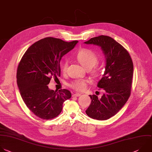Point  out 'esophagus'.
<instances>
[{
    "instance_id": "obj_1",
    "label": "esophagus",
    "mask_w": 152,
    "mask_h": 152,
    "mask_svg": "<svg viewBox=\"0 0 152 152\" xmlns=\"http://www.w3.org/2000/svg\"><path fill=\"white\" fill-rule=\"evenodd\" d=\"M80 95H81V94H78V93H76V94H74L73 95V96H80Z\"/></svg>"
}]
</instances>
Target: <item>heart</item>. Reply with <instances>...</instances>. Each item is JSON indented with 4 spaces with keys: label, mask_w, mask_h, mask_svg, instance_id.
<instances>
[{
    "label": "heart",
    "mask_w": 152,
    "mask_h": 152,
    "mask_svg": "<svg viewBox=\"0 0 152 152\" xmlns=\"http://www.w3.org/2000/svg\"><path fill=\"white\" fill-rule=\"evenodd\" d=\"M76 58L79 63L86 70L92 69L98 63V58L96 54L89 49H82L79 50L76 55ZM69 63L67 60H64L61 64V70L63 73H66L68 69ZM92 74L94 76H98L99 74V70L97 69H92ZM87 81L84 79H76L72 81L69 86L77 91H83L86 86Z\"/></svg>",
    "instance_id": "b5f03b06"
}]
</instances>
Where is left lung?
I'll use <instances>...</instances> for the list:
<instances>
[{"mask_svg":"<svg viewBox=\"0 0 152 152\" xmlns=\"http://www.w3.org/2000/svg\"><path fill=\"white\" fill-rule=\"evenodd\" d=\"M85 43L100 46L106 60L103 77L97 84L105 93L100 99L89 95L91 103L86 113L94 119L107 120L122 108L131 95L133 62L127 50L111 37L101 35Z\"/></svg>","mask_w":152,"mask_h":152,"instance_id":"obj_1","label":"left lung"}]
</instances>
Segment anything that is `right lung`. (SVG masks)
Instances as JSON below:
<instances>
[{"instance_id": "right-lung-1", "label": "right lung", "mask_w": 152, "mask_h": 152, "mask_svg": "<svg viewBox=\"0 0 152 152\" xmlns=\"http://www.w3.org/2000/svg\"><path fill=\"white\" fill-rule=\"evenodd\" d=\"M77 42L45 37L30 46L20 61L17 82L21 96L29 110L42 119L58 116L63 103L72 96L67 89L54 91L49 89L48 85L51 78L60 76L61 58Z\"/></svg>"}]
</instances>
